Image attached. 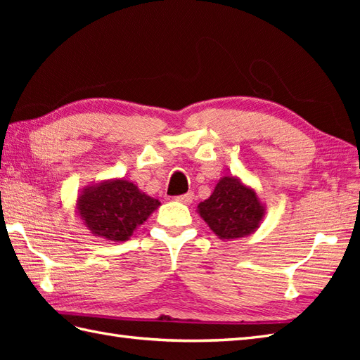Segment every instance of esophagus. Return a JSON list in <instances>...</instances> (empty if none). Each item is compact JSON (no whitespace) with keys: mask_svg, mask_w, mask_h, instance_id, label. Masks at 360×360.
I'll return each instance as SVG.
<instances>
[{"mask_svg":"<svg viewBox=\"0 0 360 360\" xmlns=\"http://www.w3.org/2000/svg\"><path fill=\"white\" fill-rule=\"evenodd\" d=\"M193 198H195L193 192H187L186 195L176 196V201H179V202H182V204H190V202L193 201Z\"/></svg>","mask_w":360,"mask_h":360,"instance_id":"1","label":"esophagus"}]
</instances>
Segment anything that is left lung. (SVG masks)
<instances>
[{"label":"left lung","mask_w":360,"mask_h":360,"mask_svg":"<svg viewBox=\"0 0 360 360\" xmlns=\"http://www.w3.org/2000/svg\"><path fill=\"white\" fill-rule=\"evenodd\" d=\"M196 212L218 238L232 241L254 233L266 215V207L254 187L226 174L207 200L198 204Z\"/></svg>","instance_id":"obj_1"}]
</instances>
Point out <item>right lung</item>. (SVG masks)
<instances>
[{
    "instance_id": "1",
    "label": "right lung",
    "mask_w": 360,
    "mask_h": 360,
    "mask_svg": "<svg viewBox=\"0 0 360 360\" xmlns=\"http://www.w3.org/2000/svg\"><path fill=\"white\" fill-rule=\"evenodd\" d=\"M160 205L155 198L124 178L105 179L83 187L77 196V215L97 238L127 241Z\"/></svg>"
}]
</instances>
